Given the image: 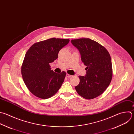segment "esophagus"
<instances>
[{
	"label": "esophagus",
	"mask_w": 134,
	"mask_h": 134,
	"mask_svg": "<svg viewBox=\"0 0 134 134\" xmlns=\"http://www.w3.org/2000/svg\"><path fill=\"white\" fill-rule=\"evenodd\" d=\"M66 77H68V78H70V77H72V75H69V74H66Z\"/></svg>",
	"instance_id": "1"
}]
</instances>
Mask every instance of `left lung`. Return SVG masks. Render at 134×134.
<instances>
[{
    "mask_svg": "<svg viewBox=\"0 0 134 134\" xmlns=\"http://www.w3.org/2000/svg\"><path fill=\"white\" fill-rule=\"evenodd\" d=\"M71 42L81 55L87 67L86 75L79 76L80 82L75 87L77 93L87 99L102 94L109 85L113 76L110 56L107 50L90 38L72 39Z\"/></svg>",
    "mask_w": 134,
    "mask_h": 134,
    "instance_id": "left-lung-1",
    "label": "left lung"
}]
</instances>
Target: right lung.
<instances>
[{
    "label": "right lung",
    "mask_w": 134,
    "mask_h": 134,
    "mask_svg": "<svg viewBox=\"0 0 134 134\" xmlns=\"http://www.w3.org/2000/svg\"><path fill=\"white\" fill-rule=\"evenodd\" d=\"M69 39L53 38L36 42L26 53L21 66L23 80L29 91L41 99L54 96L62 86L66 72L56 73L49 64L58 56Z\"/></svg>",
    "instance_id": "add662e5"
}]
</instances>
